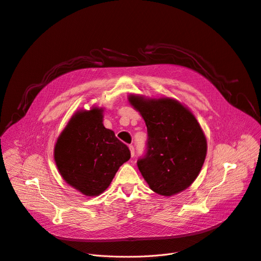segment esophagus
I'll return each mask as SVG.
<instances>
[{"label": "esophagus", "instance_id": "obj_1", "mask_svg": "<svg viewBox=\"0 0 261 261\" xmlns=\"http://www.w3.org/2000/svg\"><path fill=\"white\" fill-rule=\"evenodd\" d=\"M128 147H129V150H130V155L134 156L135 155V147L133 145H129Z\"/></svg>", "mask_w": 261, "mask_h": 261}]
</instances>
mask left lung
<instances>
[{"instance_id": "8db88e82", "label": "left lung", "mask_w": 261, "mask_h": 261, "mask_svg": "<svg viewBox=\"0 0 261 261\" xmlns=\"http://www.w3.org/2000/svg\"><path fill=\"white\" fill-rule=\"evenodd\" d=\"M147 127L145 154L138 168L150 189L170 196L189 187L204 164L207 141L192 113L170 98L144 99L130 95Z\"/></svg>"}]
</instances>
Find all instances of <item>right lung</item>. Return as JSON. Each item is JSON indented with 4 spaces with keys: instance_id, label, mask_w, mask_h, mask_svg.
<instances>
[{
    "instance_id": "right-lung-1",
    "label": "right lung",
    "mask_w": 261,
    "mask_h": 261,
    "mask_svg": "<svg viewBox=\"0 0 261 261\" xmlns=\"http://www.w3.org/2000/svg\"><path fill=\"white\" fill-rule=\"evenodd\" d=\"M130 151L102 124V110L76 113L54 148L57 168L65 181L88 196L102 193Z\"/></svg>"
}]
</instances>
